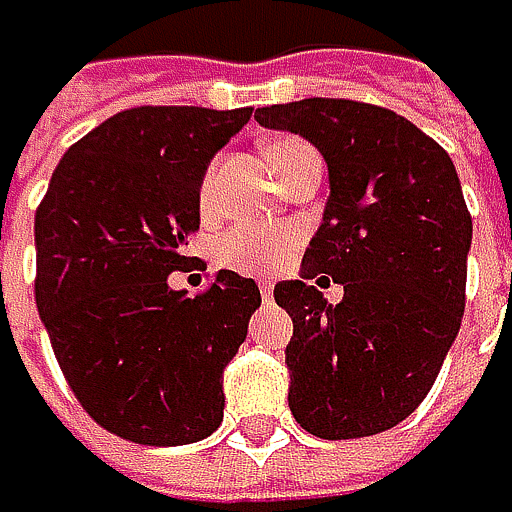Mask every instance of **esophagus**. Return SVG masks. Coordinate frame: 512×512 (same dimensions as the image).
<instances>
[{
	"mask_svg": "<svg viewBox=\"0 0 512 512\" xmlns=\"http://www.w3.org/2000/svg\"><path fill=\"white\" fill-rule=\"evenodd\" d=\"M258 288H261V297H264V300H273V282L264 279V282H258Z\"/></svg>",
	"mask_w": 512,
	"mask_h": 512,
	"instance_id": "obj_1",
	"label": "esophagus"
}]
</instances>
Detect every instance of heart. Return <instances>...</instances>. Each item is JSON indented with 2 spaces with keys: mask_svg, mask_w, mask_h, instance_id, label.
Instances as JSON below:
<instances>
[{
  "mask_svg": "<svg viewBox=\"0 0 512 512\" xmlns=\"http://www.w3.org/2000/svg\"><path fill=\"white\" fill-rule=\"evenodd\" d=\"M300 145L294 136L273 139L267 148V157L276 160L288 148ZM215 197V166L206 172L203 188H200V203L203 209L212 206ZM297 245V230L291 227H276V224H236L221 242H218V264L236 273H273L276 267L285 264L291 248Z\"/></svg>",
  "mask_w": 512,
  "mask_h": 512,
  "instance_id": "b5f03b06",
  "label": "heart"
}]
</instances>
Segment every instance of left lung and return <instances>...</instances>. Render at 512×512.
Instances as JSON below:
<instances>
[{"instance_id": "1", "label": "left lung", "mask_w": 512, "mask_h": 512, "mask_svg": "<svg viewBox=\"0 0 512 512\" xmlns=\"http://www.w3.org/2000/svg\"><path fill=\"white\" fill-rule=\"evenodd\" d=\"M254 121L312 142L331 185L300 279L273 291L294 321L288 407L321 440L388 431L425 400L461 327L473 224L455 163L367 102L312 96ZM331 281L340 304L320 294Z\"/></svg>"}]
</instances>
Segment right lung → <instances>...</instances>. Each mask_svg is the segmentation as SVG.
<instances>
[{"label":"right lung","instance_id":"add662e5","mask_svg":"<svg viewBox=\"0 0 512 512\" xmlns=\"http://www.w3.org/2000/svg\"><path fill=\"white\" fill-rule=\"evenodd\" d=\"M251 108L139 105L78 139L35 212V306L96 425L145 446H185L224 419V367L261 306L254 279L169 288L200 230L212 157Z\"/></svg>","mask_w":512,"mask_h":512}]
</instances>
